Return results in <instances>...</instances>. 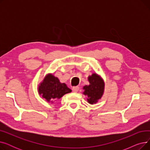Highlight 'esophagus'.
<instances>
[{"label": "esophagus", "mask_w": 150, "mask_h": 150, "mask_svg": "<svg viewBox=\"0 0 150 150\" xmlns=\"http://www.w3.org/2000/svg\"><path fill=\"white\" fill-rule=\"evenodd\" d=\"M79 89H80V88L78 87V86H75V87H74L72 88V91L74 92H77L78 91H79Z\"/></svg>", "instance_id": "obj_1"}]
</instances>
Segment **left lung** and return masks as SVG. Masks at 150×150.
Listing matches in <instances>:
<instances>
[{
    "label": "left lung",
    "mask_w": 150,
    "mask_h": 150,
    "mask_svg": "<svg viewBox=\"0 0 150 150\" xmlns=\"http://www.w3.org/2000/svg\"><path fill=\"white\" fill-rule=\"evenodd\" d=\"M89 85L83 88V93L87 96V101L91 105L97 103L104 93L105 82L99 75L93 73L88 76Z\"/></svg>",
    "instance_id": "left-lung-1"
}]
</instances>
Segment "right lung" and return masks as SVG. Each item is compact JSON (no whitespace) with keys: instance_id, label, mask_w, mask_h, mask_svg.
Listing matches in <instances>:
<instances>
[{"instance_id":"right-lung-1","label":"right lung","mask_w":150,"mask_h":150,"mask_svg":"<svg viewBox=\"0 0 150 150\" xmlns=\"http://www.w3.org/2000/svg\"><path fill=\"white\" fill-rule=\"evenodd\" d=\"M72 92L65 83H61L58 78L52 74L45 75L39 84L38 93L47 102L53 103L66 93Z\"/></svg>"}]
</instances>
